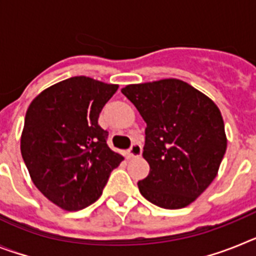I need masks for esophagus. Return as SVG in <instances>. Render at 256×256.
<instances>
[{"label": "esophagus", "instance_id": "1", "mask_svg": "<svg viewBox=\"0 0 256 256\" xmlns=\"http://www.w3.org/2000/svg\"><path fill=\"white\" fill-rule=\"evenodd\" d=\"M142 154V144L138 142H134L128 150V156L130 158H137V156H141Z\"/></svg>", "mask_w": 256, "mask_h": 256}]
</instances>
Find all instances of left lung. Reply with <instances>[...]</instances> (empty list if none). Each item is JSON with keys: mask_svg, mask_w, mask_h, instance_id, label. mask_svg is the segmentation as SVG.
<instances>
[{"mask_svg": "<svg viewBox=\"0 0 256 256\" xmlns=\"http://www.w3.org/2000/svg\"><path fill=\"white\" fill-rule=\"evenodd\" d=\"M122 94L148 124L142 156L150 173L137 183L141 195L164 209L194 202L216 177L227 148L218 106L174 78L128 84Z\"/></svg>", "mask_w": 256, "mask_h": 256, "instance_id": "1", "label": "left lung"}]
</instances>
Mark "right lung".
I'll return each instance as SVG.
<instances>
[{
	"label": "right lung",
	"mask_w": 256,
	"mask_h": 256,
	"mask_svg": "<svg viewBox=\"0 0 256 256\" xmlns=\"http://www.w3.org/2000/svg\"><path fill=\"white\" fill-rule=\"evenodd\" d=\"M118 84L90 76L65 79L40 92L26 114L22 160L34 186L66 212L94 204L124 160L106 144L98 115Z\"/></svg>",
	"instance_id": "right-lung-1"
}]
</instances>
